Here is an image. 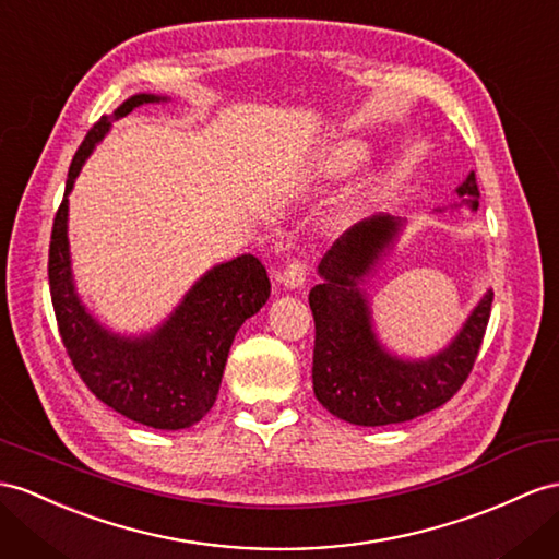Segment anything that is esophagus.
<instances>
[{"instance_id":"34e87169","label":"esophagus","mask_w":559,"mask_h":559,"mask_svg":"<svg viewBox=\"0 0 559 559\" xmlns=\"http://www.w3.org/2000/svg\"><path fill=\"white\" fill-rule=\"evenodd\" d=\"M307 274H309V266L305 262H290L288 266L283 269V274H281L278 281L288 290H295V288H302L305 281H307Z\"/></svg>"}]
</instances>
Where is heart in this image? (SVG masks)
Returning a JSON list of instances; mask_svg holds the SVG:
<instances>
[{
  "mask_svg": "<svg viewBox=\"0 0 559 559\" xmlns=\"http://www.w3.org/2000/svg\"><path fill=\"white\" fill-rule=\"evenodd\" d=\"M366 155H368V148L361 141L356 139L335 141L333 146H328L317 155V160H313V175L323 179L345 177L366 160Z\"/></svg>",
  "mask_w": 559,
  "mask_h": 559,
  "instance_id": "obj_1",
  "label": "heart"
}]
</instances>
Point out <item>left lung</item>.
<instances>
[{"instance_id":"1","label":"left lung","mask_w":559,"mask_h":559,"mask_svg":"<svg viewBox=\"0 0 559 559\" xmlns=\"http://www.w3.org/2000/svg\"><path fill=\"white\" fill-rule=\"evenodd\" d=\"M457 200L443 210L477 212L479 186L475 171L457 183ZM406 222L373 214L335 240L319 262L321 283L309 290L317 325L313 340V394L340 420L380 427L406 423L439 408L461 390L477 359L489 323L493 290L489 288L467 313L451 342L425 359H406L382 345L366 290L378 274Z\"/></svg>"}]
</instances>
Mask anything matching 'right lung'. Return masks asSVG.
<instances>
[{"mask_svg":"<svg viewBox=\"0 0 559 559\" xmlns=\"http://www.w3.org/2000/svg\"><path fill=\"white\" fill-rule=\"evenodd\" d=\"M169 96L134 94L98 120L68 169L63 203L49 246V288L63 347L84 384L120 416L153 429H186L217 402L226 356L238 328L260 311L271 293L266 269L252 254L212 266L169 317L139 335L110 331L82 302L68 240V195L82 165L110 124Z\"/></svg>","mask_w":559,"mask_h":559,"instance_id":"obj_1","label":"right lung"}]
</instances>
